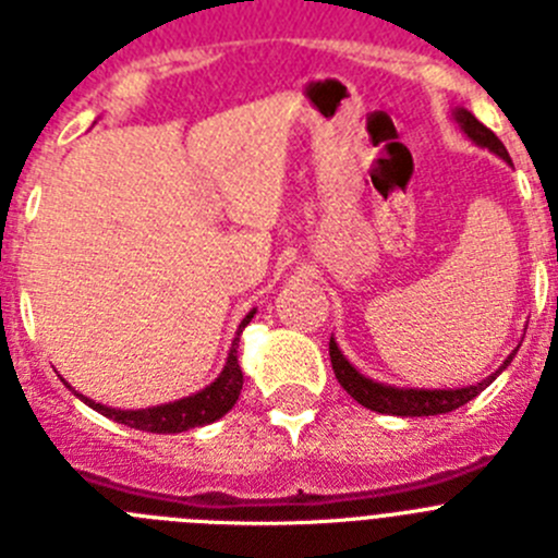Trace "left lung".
Returning a JSON list of instances; mask_svg holds the SVG:
<instances>
[{"label":"left lung","instance_id":"obj_1","mask_svg":"<svg viewBox=\"0 0 558 558\" xmlns=\"http://www.w3.org/2000/svg\"><path fill=\"white\" fill-rule=\"evenodd\" d=\"M453 122L459 124L461 133L481 149H489L492 155H498L500 160L511 163L509 153H506L504 142L498 135L492 133L489 128L478 122V119L470 113L466 108H453L450 110ZM517 353V350H514ZM514 353L504 361V364L495 369L492 375H486L481 384L473 386H456V389H411V386H395V384H380V380L369 378V375H361L353 364L348 361V355L341 353L336 339L330 336V364H333L336 380L341 384V389L348 391L350 398L359 400L364 409L378 411V414H391V416H434V414H448L456 411L459 405L470 403L473 398H478L481 391L504 373L506 366L511 364Z\"/></svg>","mask_w":558,"mask_h":558}]
</instances>
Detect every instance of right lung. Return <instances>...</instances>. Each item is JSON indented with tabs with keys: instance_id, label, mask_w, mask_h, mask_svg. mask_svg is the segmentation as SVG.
I'll return each mask as SVG.
<instances>
[{
	"instance_id": "obj_1",
	"label": "right lung",
	"mask_w": 558,
	"mask_h": 558,
	"mask_svg": "<svg viewBox=\"0 0 558 558\" xmlns=\"http://www.w3.org/2000/svg\"><path fill=\"white\" fill-rule=\"evenodd\" d=\"M253 316H255V308L244 316L239 330H235V339L228 350L222 373L210 380L205 389L194 391V395H189V398L174 400V403L149 405V409H110V405H102L97 403V400L80 395V391L74 389V386H69L66 380H63V384H66L69 389H72L74 395L88 405V409L99 411L102 416L117 420V423L128 425V428L147 430V434H183V430L203 428V425L222 420V416L233 409L235 400H239V391H242V384H244L242 366H239V336H242V330L247 328Z\"/></svg>"
}]
</instances>
